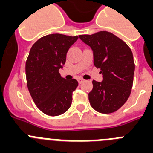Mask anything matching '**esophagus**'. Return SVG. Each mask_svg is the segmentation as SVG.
<instances>
[{"mask_svg":"<svg viewBox=\"0 0 153 153\" xmlns=\"http://www.w3.org/2000/svg\"><path fill=\"white\" fill-rule=\"evenodd\" d=\"M85 82V80L84 79H82V78H80V79H78V83L79 84H82V82Z\"/></svg>","mask_w":153,"mask_h":153,"instance_id":"34e87169","label":"esophagus"}]
</instances>
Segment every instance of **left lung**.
Masks as SVG:
<instances>
[{"mask_svg": "<svg viewBox=\"0 0 153 153\" xmlns=\"http://www.w3.org/2000/svg\"><path fill=\"white\" fill-rule=\"evenodd\" d=\"M93 52L94 65L100 68L101 82H92L90 104L97 112L111 114L125 104L131 92L135 65L131 49L113 33L100 31L78 36Z\"/></svg>", "mask_w": 153, "mask_h": 153, "instance_id": "left-lung-1", "label": "left lung"}]
</instances>
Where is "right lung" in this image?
<instances>
[{
	"label": "right lung",
	"instance_id": "right-lung-1",
	"mask_svg": "<svg viewBox=\"0 0 153 153\" xmlns=\"http://www.w3.org/2000/svg\"><path fill=\"white\" fill-rule=\"evenodd\" d=\"M78 36L53 33L36 41L26 62L28 90L37 107L49 116H59L68 110L77 80H66L59 70L63 68L69 48Z\"/></svg>",
	"mask_w": 153,
	"mask_h": 153
}]
</instances>
